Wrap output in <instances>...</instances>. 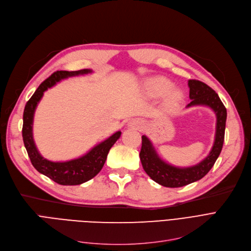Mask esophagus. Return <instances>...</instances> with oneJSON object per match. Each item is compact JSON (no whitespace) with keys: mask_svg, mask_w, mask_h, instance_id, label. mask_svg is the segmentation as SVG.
<instances>
[{"mask_svg":"<svg viewBox=\"0 0 251 251\" xmlns=\"http://www.w3.org/2000/svg\"><path fill=\"white\" fill-rule=\"evenodd\" d=\"M133 124H134V125H136L137 127H139V125H140L141 123H140V122H138V121H136V123H133Z\"/></svg>","mask_w":251,"mask_h":251,"instance_id":"1","label":"esophagus"}]
</instances>
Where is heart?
<instances>
[{
  "mask_svg": "<svg viewBox=\"0 0 251 251\" xmlns=\"http://www.w3.org/2000/svg\"><path fill=\"white\" fill-rule=\"evenodd\" d=\"M173 84L171 83L169 80H167L166 78H155L152 79V80L150 82V91L151 94L154 97H160V96H164L166 95L167 92H169L172 88ZM181 98V94L180 91L178 90H174L171 92V95L169 96V101L174 102L179 100Z\"/></svg>",
  "mask_w": 251,
  "mask_h": 251,
  "instance_id": "heart-1",
  "label": "heart"
}]
</instances>
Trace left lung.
<instances>
[{
	"label": "left lung",
	"mask_w": 251,
	"mask_h": 251,
	"mask_svg": "<svg viewBox=\"0 0 251 251\" xmlns=\"http://www.w3.org/2000/svg\"><path fill=\"white\" fill-rule=\"evenodd\" d=\"M188 86L191 101L186 108L193 105H206L217 116L214 146L208 155L201 163L187 168H178L163 161L155 151L151 140L146 135H142V146L139 153L142 167L154 182L165 187H182L204 177L219 157L225 138L227 110L217 92L205 83L195 79H190Z\"/></svg>",
	"instance_id": "1"
}]
</instances>
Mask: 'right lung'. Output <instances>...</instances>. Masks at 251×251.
<instances>
[{
    "label": "right lung",
    "mask_w": 251,
    "mask_h": 251,
    "mask_svg": "<svg viewBox=\"0 0 251 251\" xmlns=\"http://www.w3.org/2000/svg\"><path fill=\"white\" fill-rule=\"evenodd\" d=\"M89 69L78 71H56L38 86L29 100L26 102L23 113L22 137L32 166L39 173L49 177L61 185H79L97 176L107 160L108 153L115 142L120 138L121 131H117L109 138L92 148L87 153L67 162H51L45 159L37 151L32 135L33 116L36 105L42 100L44 92L54 86L62 79L91 73Z\"/></svg>",
    "instance_id": "add662e5"
}]
</instances>
